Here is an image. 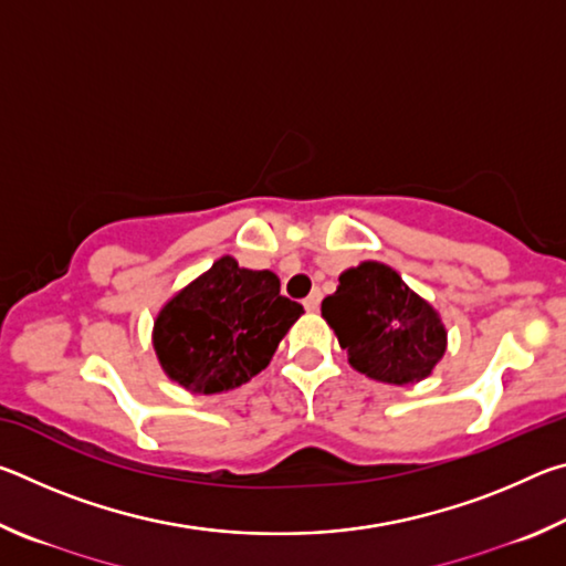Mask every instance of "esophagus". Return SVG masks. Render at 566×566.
I'll return each instance as SVG.
<instances>
[{"label":"esophagus","instance_id":"esophagus-1","mask_svg":"<svg viewBox=\"0 0 566 566\" xmlns=\"http://www.w3.org/2000/svg\"><path fill=\"white\" fill-rule=\"evenodd\" d=\"M319 302H322V294H319V290H314V292L304 300V310H306V312H317V310H319Z\"/></svg>","mask_w":566,"mask_h":566}]
</instances>
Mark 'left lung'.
<instances>
[{"mask_svg": "<svg viewBox=\"0 0 566 566\" xmlns=\"http://www.w3.org/2000/svg\"><path fill=\"white\" fill-rule=\"evenodd\" d=\"M322 317L352 367L369 379L415 385L444 357L447 329L434 306L381 262L342 272L337 292L322 302Z\"/></svg>", "mask_w": 566, "mask_h": 566, "instance_id": "obj_1", "label": "left lung"}]
</instances>
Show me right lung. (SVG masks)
<instances>
[{"label":"right lung","instance_id":"1","mask_svg":"<svg viewBox=\"0 0 566 566\" xmlns=\"http://www.w3.org/2000/svg\"><path fill=\"white\" fill-rule=\"evenodd\" d=\"M302 312L280 294L274 272L222 256L161 306L151 342L171 381L217 395L260 375Z\"/></svg>","mask_w":566,"mask_h":566}]
</instances>
